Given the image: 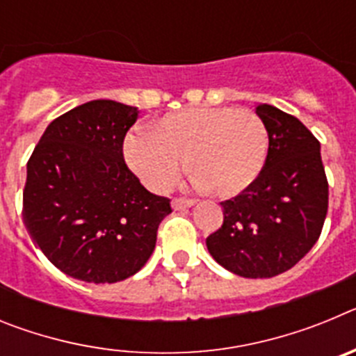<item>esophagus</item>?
Returning a JSON list of instances; mask_svg holds the SVG:
<instances>
[{
    "instance_id": "1",
    "label": "esophagus",
    "mask_w": 356,
    "mask_h": 356,
    "mask_svg": "<svg viewBox=\"0 0 356 356\" xmlns=\"http://www.w3.org/2000/svg\"><path fill=\"white\" fill-rule=\"evenodd\" d=\"M171 205L175 210H187L191 207L196 205V201L194 200H184V197H176V200L171 201Z\"/></svg>"
}]
</instances>
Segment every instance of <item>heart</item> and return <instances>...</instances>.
<instances>
[{
    "label": "heart",
    "instance_id": "b5f03b06",
    "mask_svg": "<svg viewBox=\"0 0 356 356\" xmlns=\"http://www.w3.org/2000/svg\"><path fill=\"white\" fill-rule=\"evenodd\" d=\"M267 128L253 110L196 106L156 119L151 134L134 130L124 139V159L155 193L171 188L185 169L216 196L244 193L262 171Z\"/></svg>",
    "mask_w": 356,
    "mask_h": 356
}]
</instances>
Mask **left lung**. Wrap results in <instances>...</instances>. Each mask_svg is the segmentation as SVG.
Here are the masks:
<instances>
[{
  "label": "left lung",
  "instance_id": "left-lung-1",
  "mask_svg": "<svg viewBox=\"0 0 356 356\" xmlns=\"http://www.w3.org/2000/svg\"><path fill=\"white\" fill-rule=\"evenodd\" d=\"M269 137L259 178L222 201L225 221L207 238L219 266L242 278L289 271L317 242L328 212V181L321 144L294 115L257 105Z\"/></svg>",
  "mask_w": 356,
  "mask_h": 356
}]
</instances>
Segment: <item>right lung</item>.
Instances as JSON below:
<instances>
[{"label":"right lung","instance_id":"1","mask_svg":"<svg viewBox=\"0 0 356 356\" xmlns=\"http://www.w3.org/2000/svg\"><path fill=\"white\" fill-rule=\"evenodd\" d=\"M137 106L96 99L49 122L26 165L23 217L49 262L87 284L139 273L171 213L122 159Z\"/></svg>","mask_w":356,"mask_h":356}]
</instances>
